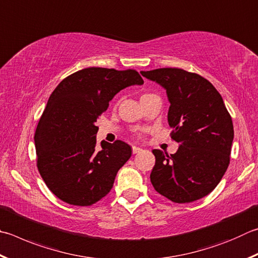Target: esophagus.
Instances as JSON below:
<instances>
[{"instance_id": "esophagus-1", "label": "esophagus", "mask_w": 258, "mask_h": 258, "mask_svg": "<svg viewBox=\"0 0 258 258\" xmlns=\"http://www.w3.org/2000/svg\"><path fill=\"white\" fill-rule=\"evenodd\" d=\"M140 151H142V149L141 148H139V147H133L132 148V152L135 154V153H139Z\"/></svg>"}]
</instances>
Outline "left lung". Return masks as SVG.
<instances>
[{
    "mask_svg": "<svg viewBox=\"0 0 258 258\" xmlns=\"http://www.w3.org/2000/svg\"><path fill=\"white\" fill-rule=\"evenodd\" d=\"M141 74L166 89L170 137L179 143L170 156L152 151L156 165L150 179L154 189L175 203L202 199L217 187L230 162L233 124L222 97L207 79L181 69Z\"/></svg>",
    "mask_w": 258,
    "mask_h": 258,
    "instance_id": "8db88e82",
    "label": "left lung"
}]
</instances>
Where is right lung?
<instances>
[{"mask_svg":"<svg viewBox=\"0 0 258 258\" xmlns=\"http://www.w3.org/2000/svg\"><path fill=\"white\" fill-rule=\"evenodd\" d=\"M143 82L135 70L88 68L65 78L51 92L35 133L37 168L63 202L89 207L113 188L132 150L120 140L102 141L98 149L96 121L117 92Z\"/></svg>","mask_w":258,"mask_h":258,"instance_id":"1","label":"right lung"}]
</instances>
